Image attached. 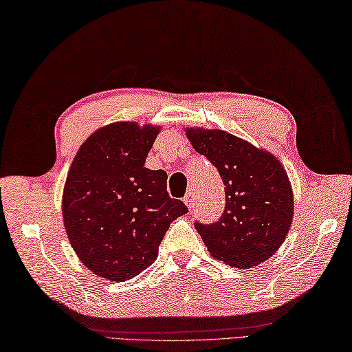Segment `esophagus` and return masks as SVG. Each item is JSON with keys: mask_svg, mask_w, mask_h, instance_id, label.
Instances as JSON below:
<instances>
[{"mask_svg": "<svg viewBox=\"0 0 352 352\" xmlns=\"http://www.w3.org/2000/svg\"><path fill=\"white\" fill-rule=\"evenodd\" d=\"M184 202H185V205L190 208V210H192V208H195V205H196V196H195V192L192 191H188L185 195V197H184Z\"/></svg>", "mask_w": 352, "mask_h": 352, "instance_id": "34e87169", "label": "esophagus"}]
</instances>
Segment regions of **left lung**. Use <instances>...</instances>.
I'll list each match as a JSON object with an SVG mask.
<instances>
[{"label":"left lung","mask_w":352,"mask_h":352,"mask_svg":"<svg viewBox=\"0 0 352 352\" xmlns=\"http://www.w3.org/2000/svg\"><path fill=\"white\" fill-rule=\"evenodd\" d=\"M196 152L217 168L225 184V211L211 225L196 221L210 254L234 267L269 260L293 220V191L276 157L219 129H186Z\"/></svg>","instance_id":"1"}]
</instances>
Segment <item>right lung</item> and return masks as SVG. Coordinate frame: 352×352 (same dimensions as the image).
I'll return each mask as SVG.
<instances>
[{
  "label": "right lung",
  "instance_id": "right-lung-1",
  "mask_svg": "<svg viewBox=\"0 0 352 352\" xmlns=\"http://www.w3.org/2000/svg\"><path fill=\"white\" fill-rule=\"evenodd\" d=\"M118 121L92 133L71 164L62 197L63 225L83 266L126 281L157 256L170 223L188 212L167 192V173L144 167L160 133Z\"/></svg>",
  "mask_w": 352,
  "mask_h": 352
}]
</instances>
